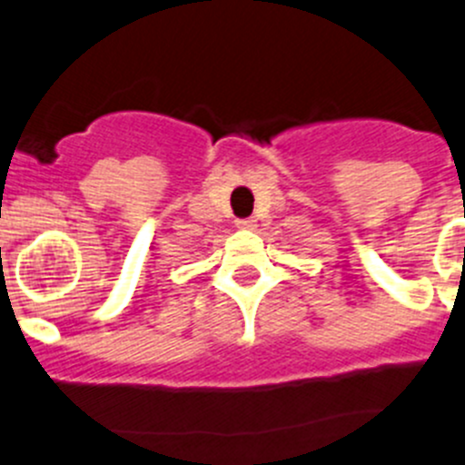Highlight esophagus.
I'll return each instance as SVG.
<instances>
[{
  "label": "esophagus",
  "instance_id": "1",
  "mask_svg": "<svg viewBox=\"0 0 465 465\" xmlns=\"http://www.w3.org/2000/svg\"><path fill=\"white\" fill-rule=\"evenodd\" d=\"M236 224L241 229H253V227H256V220H253V218H238Z\"/></svg>",
  "mask_w": 465,
  "mask_h": 465
}]
</instances>
